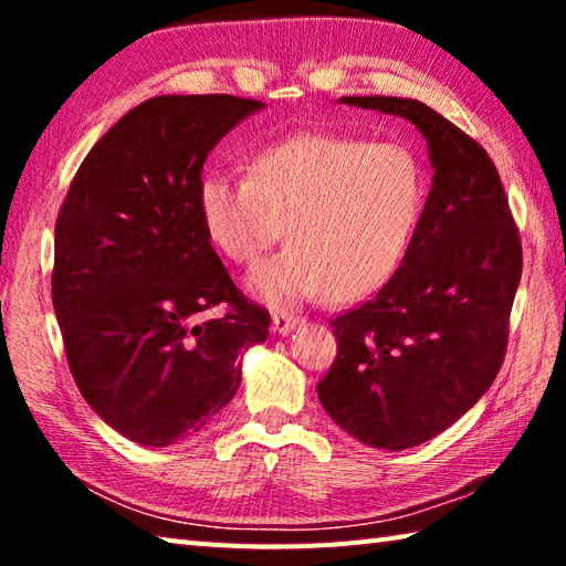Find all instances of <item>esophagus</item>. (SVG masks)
Instances as JSON below:
<instances>
[{
    "instance_id": "34e87169",
    "label": "esophagus",
    "mask_w": 566,
    "mask_h": 566,
    "mask_svg": "<svg viewBox=\"0 0 566 566\" xmlns=\"http://www.w3.org/2000/svg\"><path fill=\"white\" fill-rule=\"evenodd\" d=\"M300 319L292 317V314H274L272 317V332L274 334H290L292 329H296Z\"/></svg>"
}]
</instances>
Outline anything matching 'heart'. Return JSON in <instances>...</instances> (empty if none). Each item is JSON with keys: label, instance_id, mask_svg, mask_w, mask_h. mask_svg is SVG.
I'll return each mask as SVG.
<instances>
[{"label": "heart", "instance_id": "obj_1", "mask_svg": "<svg viewBox=\"0 0 566 566\" xmlns=\"http://www.w3.org/2000/svg\"><path fill=\"white\" fill-rule=\"evenodd\" d=\"M424 205V171L407 147L334 132L256 149L247 179L197 181L199 222L229 262H256L284 229L290 244L247 276V292L276 310L379 292L405 264Z\"/></svg>", "mask_w": 566, "mask_h": 566}]
</instances>
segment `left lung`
<instances>
[{
	"instance_id": "left-lung-1",
	"label": "left lung",
	"mask_w": 566,
	"mask_h": 566,
	"mask_svg": "<svg viewBox=\"0 0 566 566\" xmlns=\"http://www.w3.org/2000/svg\"><path fill=\"white\" fill-rule=\"evenodd\" d=\"M395 114L427 139L432 189L399 272L375 300L332 319L337 359L319 401L361 444L401 452L454 424L502 367L522 244L486 151L407 97H339Z\"/></svg>"
}]
</instances>
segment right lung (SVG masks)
I'll use <instances>...</instances> for the list:
<instances>
[{"mask_svg":"<svg viewBox=\"0 0 566 566\" xmlns=\"http://www.w3.org/2000/svg\"><path fill=\"white\" fill-rule=\"evenodd\" d=\"M264 109L232 94H159L84 157L56 217L52 300L82 397L122 437H195L242 381L270 314L237 292L199 222L207 155ZM227 301L230 314L198 322Z\"/></svg>","mask_w":566,"mask_h":566,"instance_id":"obj_1","label":"right lung"}]
</instances>
